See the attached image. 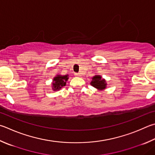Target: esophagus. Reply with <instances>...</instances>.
<instances>
[{
	"label": "esophagus",
	"instance_id": "1",
	"mask_svg": "<svg viewBox=\"0 0 155 155\" xmlns=\"http://www.w3.org/2000/svg\"><path fill=\"white\" fill-rule=\"evenodd\" d=\"M75 75L77 76V77H81V76L80 73H75Z\"/></svg>",
	"mask_w": 155,
	"mask_h": 155
}]
</instances>
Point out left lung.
Wrapping results in <instances>:
<instances>
[{
    "mask_svg": "<svg viewBox=\"0 0 155 155\" xmlns=\"http://www.w3.org/2000/svg\"><path fill=\"white\" fill-rule=\"evenodd\" d=\"M91 85L93 87H95V88L102 90L106 88V83L104 80L102 79V77H101L100 76L96 75L92 78V81L91 82Z\"/></svg>",
    "mask_w": 155,
    "mask_h": 155,
    "instance_id": "left-lung-1",
    "label": "left lung"
}]
</instances>
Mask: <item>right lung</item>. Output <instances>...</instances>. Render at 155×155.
Listing matches in <instances>:
<instances>
[{
	"instance_id": "right-lung-1",
	"label": "right lung",
	"mask_w": 155,
	"mask_h": 155,
	"mask_svg": "<svg viewBox=\"0 0 155 155\" xmlns=\"http://www.w3.org/2000/svg\"><path fill=\"white\" fill-rule=\"evenodd\" d=\"M68 75L65 76H61L58 75L57 77L53 78V89L55 91V90H59L61 89L63 86L66 85V82L67 80L68 79Z\"/></svg>"
}]
</instances>
